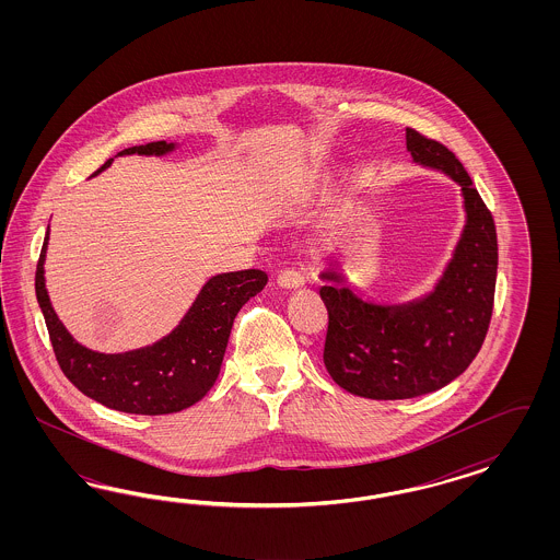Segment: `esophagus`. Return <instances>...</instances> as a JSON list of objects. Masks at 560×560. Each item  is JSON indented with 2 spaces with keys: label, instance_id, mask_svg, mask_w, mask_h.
I'll list each match as a JSON object with an SVG mask.
<instances>
[{
  "label": "esophagus",
  "instance_id": "esophagus-1",
  "mask_svg": "<svg viewBox=\"0 0 560 560\" xmlns=\"http://www.w3.org/2000/svg\"><path fill=\"white\" fill-rule=\"evenodd\" d=\"M304 275L295 269H285L277 277V285L283 289H300L304 288Z\"/></svg>",
  "mask_w": 560,
  "mask_h": 560
}]
</instances>
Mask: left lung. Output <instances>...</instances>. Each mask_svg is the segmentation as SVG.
Returning a JSON list of instances; mask_svg holds the SVG:
<instances>
[{
  "label": "left lung",
  "instance_id": "1",
  "mask_svg": "<svg viewBox=\"0 0 560 560\" xmlns=\"http://www.w3.org/2000/svg\"><path fill=\"white\" fill-rule=\"evenodd\" d=\"M415 162L443 170L462 185L468 221L435 291L410 305H373L349 289L324 285L328 310L324 365L351 394L372 400L415 398L456 380L478 355L491 324L497 283V230L489 207L456 153L407 127ZM326 281H340L324 272Z\"/></svg>",
  "mask_w": 560,
  "mask_h": 560
}]
</instances>
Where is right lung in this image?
<instances>
[{
  "mask_svg": "<svg viewBox=\"0 0 560 560\" xmlns=\"http://www.w3.org/2000/svg\"><path fill=\"white\" fill-rule=\"evenodd\" d=\"M172 148L166 141H153L127 148L119 155H162ZM108 164L110 160L94 174ZM47 237L36 262L34 289L55 359L78 390L104 407L131 415H170L201 400L218 380L237 312L269 281V275L260 269L218 275L209 279L185 320L166 339L131 353L102 355L71 339L52 312L43 277Z\"/></svg>",
  "mask_w": 560,
  "mask_h": 560,
  "instance_id": "add662e5",
  "label": "right lung"
}]
</instances>
